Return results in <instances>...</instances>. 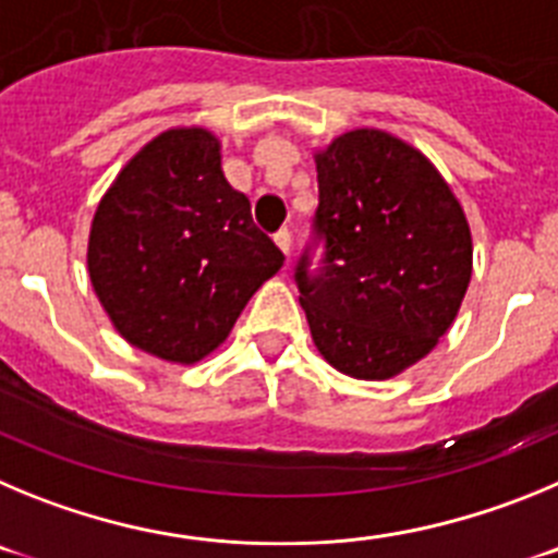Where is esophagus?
<instances>
[{
	"mask_svg": "<svg viewBox=\"0 0 558 558\" xmlns=\"http://www.w3.org/2000/svg\"><path fill=\"white\" fill-rule=\"evenodd\" d=\"M275 244H278V247L283 250L286 258H289V255H291V230L280 228L278 233H275Z\"/></svg>",
	"mask_w": 558,
	"mask_h": 558,
	"instance_id": "1",
	"label": "esophagus"
}]
</instances>
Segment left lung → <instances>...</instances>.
Segmentation results:
<instances>
[{"label":"left lung","mask_w":558,"mask_h":558,"mask_svg":"<svg viewBox=\"0 0 558 558\" xmlns=\"http://www.w3.org/2000/svg\"><path fill=\"white\" fill-rule=\"evenodd\" d=\"M316 183L300 305L328 364L386 380L453 325L473 275L470 225L430 160L380 130L339 135L316 155Z\"/></svg>","instance_id":"8db88e82"}]
</instances>
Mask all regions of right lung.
I'll list each match as a JSON object with an SVG mask.
<instances>
[{"mask_svg":"<svg viewBox=\"0 0 558 558\" xmlns=\"http://www.w3.org/2000/svg\"><path fill=\"white\" fill-rule=\"evenodd\" d=\"M283 253L260 233L250 199L222 174L203 128L160 133L99 203L88 275L119 333L167 361L219 348Z\"/></svg>","mask_w":558,"mask_h":558,"instance_id":"right-lung-1","label":"right lung"}]
</instances>
